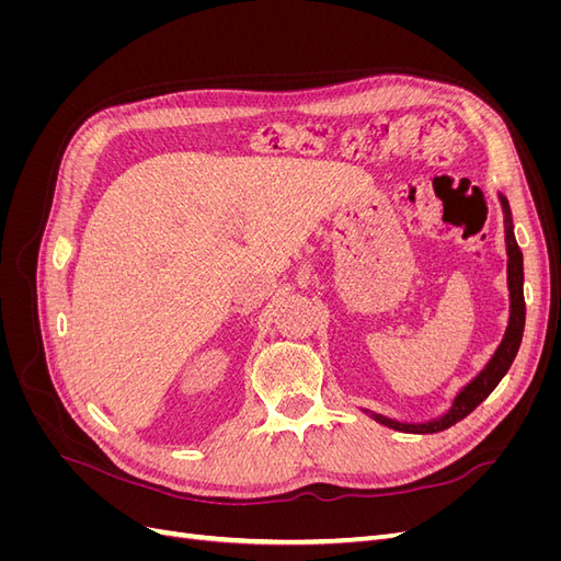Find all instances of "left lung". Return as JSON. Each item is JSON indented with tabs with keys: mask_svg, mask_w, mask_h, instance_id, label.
Returning a JSON list of instances; mask_svg holds the SVG:
<instances>
[{
	"mask_svg": "<svg viewBox=\"0 0 561 561\" xmlns=\"http://www.w3.org/2000/svg\"><path fill=\"white\" fill-rule=\"evenodd\" d=\"M499 201L503 208V227H505V252H507V293H511V313H507V328L503 332L501 344L496 351L491 353V358L486 365L474 375L458 393L451 398L447 410L428 421H398L390 419L377 412L363 410L375 421H379L381 426L393 428L400 433H416V435H428V433H439L451 428L454 423L466 419L474 407L482 404L491 390L499 386V381L507 375L511 369L515 355L522 344V334H524V318H526V307H524V260H522V250L515 241V225H513V213H511V203L499 192Z\"/></svg>",
	"mask_w": 561,
	"mask_h": 561,
	"instance_id": "left-lung-1",
	"label": "left lung"
}]
</instances>
